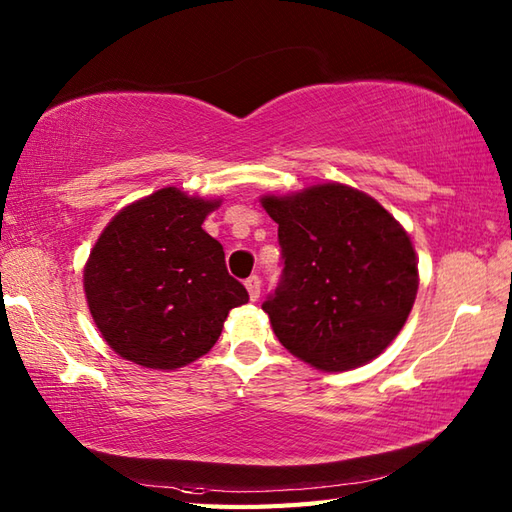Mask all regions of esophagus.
<instances>
[{
    "instance_id": "34e87169",
    "label": "esophagus",
    "mask_w": 512,
    "mask_h": 512,
    "mask_svg": "<svg viewBox=\"0 0 512 512\" xmlns=\"http://www.w3.org/2000/svg\"><path fill=\"white\" fill-rule=\"evenodd\" d=\"M244 286H246V290H248L250 301H257V299H259V292H262V281H259V277H257V275L248 277Z\"/></svg>"
}]
</instances>
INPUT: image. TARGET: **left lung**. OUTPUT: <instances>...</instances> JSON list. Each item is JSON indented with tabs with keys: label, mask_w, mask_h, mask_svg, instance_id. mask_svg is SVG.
<instances>
[{
	"label": "left lung",
	"mask_w": 512,
	"mask_h": 512,
	"mask_svg": "<svg viewBox=\"0 0 512 512\" xmlns=\"http://www.w3.org/2000/svg\"><path fill=\"white\" fill-rule=\"evenodd\" d=\"M279 224L284 275L264 303L279 343L321 372L374 361L418 295L409 233L372 195L341 182L259 198Z\"/></svg>",
	"instance_id": "left-lung-1"
}]
</instances>
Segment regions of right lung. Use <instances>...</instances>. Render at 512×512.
Instances as JSON below:
<instances>
[{
  "label": "right lung",
  "mask_w": 512,
  "mask_h": 512,
  "mask_svg": "<svg viewBox=\"0 0 512 512\" xmlns=\"http://www.w3.org/2000/svg\"><path fill=\"white\" fill-rule=\"evenodd\" d=\"M220 204L165 187L127 204L96 239L85 299L125 361L167 372L198 361L220 339L228 310L248 301L222 244L202 228Z\"/></svg>",
  "instance_id": "1"
}]
</instances>
